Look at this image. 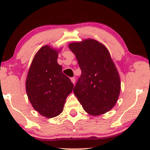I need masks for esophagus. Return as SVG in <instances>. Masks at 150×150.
Here are the masks:
<instances>
[{
    "label": "esophagus",
    "mask_w": 150,
    "mask_h": 150,
    "mask_svg": "<svg viewBox=\"0 0 150 150\" xmlns=\"http://www.w3.org/2000/svg\"><path fill=\"white\" fill-rule=\"evenodd\" d=\"M70 80H71V82H73L74 85H75V77H71V78H70Z\"/></svg>",
    "instance_id": "34e87169"
}]
</instances>
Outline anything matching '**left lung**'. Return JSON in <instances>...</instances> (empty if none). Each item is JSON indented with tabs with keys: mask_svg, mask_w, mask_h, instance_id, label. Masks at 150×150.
<instances>
[{
	"mask_svg": "<svg viewBox=\"0 0 150 150\" xmlns=\"http://www.w3.org/2000/svg\"><path fill=\"white\" fill-rule=\"evenodd\" d=\"M68 47L82 70L74 94L89 115L104 114L118 101L121 83L109 51L102 43L93 39L71 42Z\"/></svg>",
	"mask_w": 150,
	"mask_h": 150,
	"instance_id": "left-lung-1",
	"label": "left lung"
}]
</instances>
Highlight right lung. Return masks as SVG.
Instances as JSON below:
<instances>
[{"instance_id": "1", "label": "right lung", "mask_w": 150, "mask_h": 150, "mask_svg": "<svg viewBox=\"0 0 150 150\" xmlns=\"http://www.w3.org/2000/svg\"><path fill=\"white\" fill-rule=\"evenodd\" d=\"M61 50L42 46L34 56L26 79V92L32 107L48 118L62 113L74 87L57 62Z\"/></svg>"}]
</instances>
